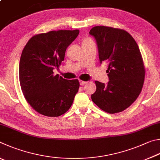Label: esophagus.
<instances>
[{
	"instance_id": "34e87169",
	"label": "esophagus",
	"mask_w": 160,
	"mask_h": 160,
	"mask_svg": "<svg viewBox=\"0 0 160 160\" xmlns=\"http://www.w3.org/2000/svg\"><path fill=\"white\" fill-rule=\"evenodd\" d=\"M79 83H80V85H85L86 83V82H85V81H82V80H79Z\"/></svg>"
}]
</instances>
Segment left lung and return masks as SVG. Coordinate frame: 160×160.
Instances as JSON below:
<instances>
[{
    "label": "left lung",
    "instance_id": "left-lung-1",
    "mask_svg": "<svg viewBox=\"0 0 160 160\" xmlns=\"http://www.w3.org/2000/svg\"><path fill=\"white\" fill-rule=\"evenodd\" d=\"M89 33L97 43L100 62H109L107 85L96 81V91L91 99L98 107L110 114L128 108L141 93L145 67L138 44L126 31L96 26Z\"/></svg>",
    "mask_w": 160,
    "mask_h": 160
}]
</instances>
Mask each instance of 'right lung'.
I'll list each match as a JSON object with an SVG mask.
<instances>
[{"mask_svg":"<svg viewBox=\"0 0 160 160\" xmlns=\"http://www.w3.org/2000/svg\"><path fill=\"white\" fill-rule=\"evenodd\" d=\"M78 29L51 31L33 36L22 50L19 67L22 93L33 110L44 116L59 117L71 108L79 88L78 79L54 75Z\"/></svg>","mask_w":160,"mask_h":160,"instance_id":"1","label":"right lung"}]
</instances>
